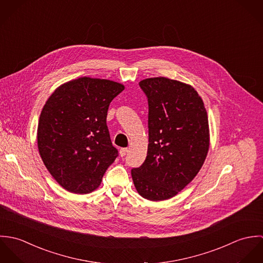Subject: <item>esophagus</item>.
<instances>
[{"instance_id": "1", "label": "esophagus", "mask_w": 263, "mask_h": 263, "mask_svg": "<svg viewBox=\"0 0 263 263\" xmlns=\"http://www.w3.org/2000/svg\"><path fill=\"white\" fill-rule=\"evenodd\" d=\"M127 149L126 148H121L120 150H119V155L121 156V157H124L125 155H126V153H127Z\"/></svg>"}]
</instances>
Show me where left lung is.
Here are the masks:
<instances>
[{"mask_svg": "<svg viewBox=\"0 0 263 263\" xmlns=\"http://www.w3.org/2000/svg\"><path fill=\"white\" fill-rule=\"evenodd\" d=\"M149 105L145 162L132 169L138 192L149 200L173 197L200 170L210 146L201 98L189 85L164 77L140 82Z\"/></svg>", "mask_w": 263, "mask_h": 263, "instance_id": "obj_1", "label": "left lung"}]
</instances>
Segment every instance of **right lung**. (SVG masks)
<instances>
[{"label": "right lung", "mask_w": 263, "mask_h": 263, "mask_svg": "<svg viewBox=\"0 0 263 263\" xmlns=\"http://www.w3.org/2000/svg\"><path fill=\"white\" fill-rule=\"evenodd\" d=\"M123 90L113 81L83 77L60 86L43 106L39 154L51 176L68 191L95 190L118 156L106 117L110 102Z\"/></svg>", "instance_id": "obj_1"}]
</instances>
